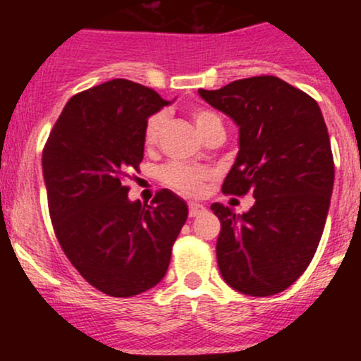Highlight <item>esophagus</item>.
<instances>
[{
    "instance_id": "1",
    "label": "esophagus",
    "mask_w": 361,
    "mask_h": 361,
    "mask_svg": "<svg viewBox=\"0 0 361 361\" xmlns=\"http://www.w3.org/2000/svg\"><path fill=\"white\" fill-rule=\"evenodd\" d=\"M205 212V207L200 204H190L188 205V215L190 217H198L200 214Z\"/></svg>"
}]
</instances>
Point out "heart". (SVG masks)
I'll return each instance as SVG.
<instances>
[{"mask_svg":"<svg viewBox=\"0 0 361 361\" xmlns=\"http://www.w3.org/2000/svg\"><path fill=\"white\" fill-rule=\"evenodd\" d=\"M192 117L195 120V126H197L198 132H200L202 135L215 126H222L221 118H219L214 111L204 109V106H195V109H192ZM163 123L164 114H161V111L159 114L151 115V117L146 120V126H144L142 132L144 146H154L157 142V137H159ZM209 178V169L190 166V164L183 163H169L161 169V180H163L168 186L175 188L176 192L188 195V197H197V195H200L202 188H204V183Z\"/></svg>","mask_w":361,"mask_h":361,"instance_id":"obj_1","label":"heart"}]
</instances>
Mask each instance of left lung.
Here are the masks:
<instances>
[{"label": "left lung", "instance_id": "1", "mask_svg": "<svg viewBox=\"0 0 361 361\" xmlns=\"http://www.w3.org/2000/svg\"><path fill=\"white\" fill-rule=\"evenodd\" d=\"M198 93L239 126V152L222 192L255 197L243 215L210 205L221 221L219 270L238 292L275 295L305 271L324 231L334 161L321 109L276 76Z\"/></svg>", "mask_w": 361, "mask_h": 361}]
</instances>
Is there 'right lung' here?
<instances>
[{
  "label": "right lung",
  "instance_id": "obj_1",
  "mask_svg": "<svg viewBox=\"0 0 361 361\" xmlns=\"http://www.w3.org/2000/svg\"><path fill=\"white\" fill-rule=\"evenodd\" d=\"M154 90L111 80L66 103L42 152L49 214L62 251L91 287L134 297L163 280L188 209L169 190L128 200V173L144 157L149 115L166 106Z\"/></svg>",
  "mask_w": 361,
  "mask_h": 361
}]
</instances>
